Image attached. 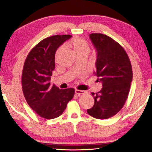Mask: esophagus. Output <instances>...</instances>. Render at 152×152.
<instances>
[{
	"instance_id": "obj_1",
	"label": "esophagus",
	"mask_w": 152,
	"mask_h": 152,
	"mask_svg": "<svg viewBox=\"0 0 152 152\" xmlns=\"http://www.w3.org/2000/svg\"><path fill=\"white\" fill-rule=\"evenodd\" d=\"M75 93L78 95H80V94H83L86 93V92L84 91H80V90L76 89V90H75Z\"/></svg>"
}]
</instances>
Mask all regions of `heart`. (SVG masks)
<instances>
[{"mask_svg":"<svg viewBox=\"0 0 152 152\" xmlns=\"http://www.w3.org/2000/svg\"><path fill=\"white\" fill-rule=\"evenodd\" d=\"M70 45L74 49L77 55L82 53H89L90 48L88 43L82 38H74L70 42Z\"/></svg>","mask_w":152,"mask_h":152,"instance_id":"1","label":"heart"}]
</instances>
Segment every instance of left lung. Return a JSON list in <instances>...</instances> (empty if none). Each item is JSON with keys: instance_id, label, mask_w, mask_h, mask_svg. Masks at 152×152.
Returning <instances> with one entry per match:
<instances>
[{"instance_id": "left-lung-1", "label": "left lung", "mask_w": 152, "mask_h": 152, "mask_svg": "<svg viewBox=\"0 0 152 152\" xmlns=\"http://www.w3.org/2000/svg\"><path fill=\"white\" fill-rule=\"evenodd\" d=\"M89 37L96 51L94 74L102 88L91 93L94 104L87 113L96 119H109L122 109L127 99L133 78L132 64L122 46L109 36L92 33Z\"/></svg>"}]
</instances>
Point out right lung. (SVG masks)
<instances>
[{"label":"right lung","mask_w":152,"mask_h":152,"mask_svg":"<svg viewBox=\"0 0 152 152\" xmlns=\"http://www.w3.org/2000/svg\"><path fill=\"white\" fill-rule=\"evenodd\" d=\"M71 37L62 35L45 38L31 50L25 61L22 73L24 96L29 107L45 119L60 116L74 95V88L60 89L50 82L56 51Z\"/></svg>","instance_id":"obj_1"}]
</instances>
